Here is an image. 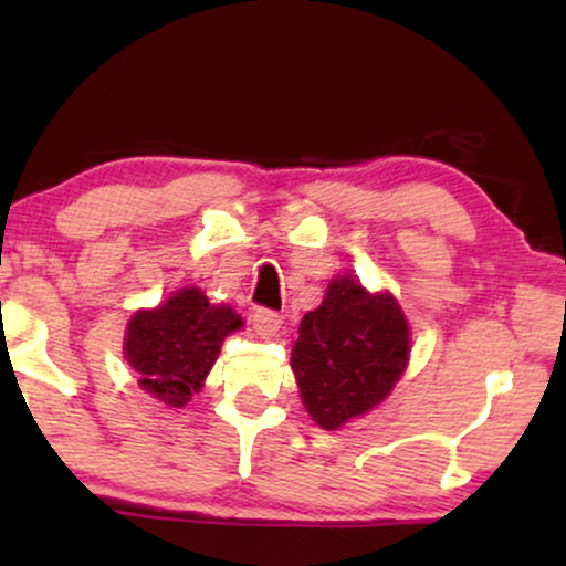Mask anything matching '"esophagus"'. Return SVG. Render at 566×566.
I'll return each mask as SVG.
<instances>
[{"instance_id":"34e87169","label":"esophagus","mask_w":566,"mask_h":566,"mask_svg":"<svg viewBox=\"0 0 566 566\" xmlns=\"http://www.w3.org/2000/svg\"><path fill=\"white\" fill-rule=\"evenodd\" d=\"M252 327L258 329L262 337H273L277 327H281V314L273 312V308H254Z\"/></svg>"}]
</instances>
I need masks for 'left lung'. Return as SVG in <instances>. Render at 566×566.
I'll return each mask as SVG.
<instances>
[{
  "instance_id": "1",
  "label": "left lung",
  "mask_w": 566,
  "mask_h": 566,
  "mask_svg": "<svg viewBox=\"0 0 566 566\" xmlns=\"http://www.w3.org/2000/svg\"><path fill=\"white\" fill-rule=\"evenodd\" d=\"M409 363V327L391 293H368L337 275L301 319L291 350L301 401L324 430H337L389 397Z\"/></svg>"
}]
</instances>
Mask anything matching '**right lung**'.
Instances as JSON below:
<instances>
[{
  "mask_svg": "<svg viewBox=\"0 0 566 566\" xmlns=\"http://www.w3.org/2000/svg\"><path fill=\"white\" fill-rule=\"evenodd\" d=\"M244 327L231 306L208 304L200 289H180L157 308H142L126 327L123 353L138 386L167 407H185L203 389L223 337Z\"/></svg>",
  "mask_w": 566,
  "mask_h": 566,
  "instance_id": "right-lung-1",
  "label": "right lung"
}]
</instances>
